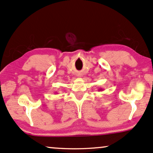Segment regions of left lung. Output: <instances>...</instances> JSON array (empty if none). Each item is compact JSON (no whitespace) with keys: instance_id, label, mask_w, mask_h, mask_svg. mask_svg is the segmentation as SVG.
Listing matches in <instances>:
<instances>
[{"instance_id":"left-lung-1","label":"left lung","mask_w":153,"mask_h":153,"mask_svg":"<svg viewBox=\"0 0 153 153\" xmlns=\"http://www.w3.org/2000/svg\"><path fill=\"white\" fill-rule=\"evenodd\" d=\"M99 91H102L103 90V89H102V88H100V89H99V90H98Z\"/></svg>"}]
</instances>
